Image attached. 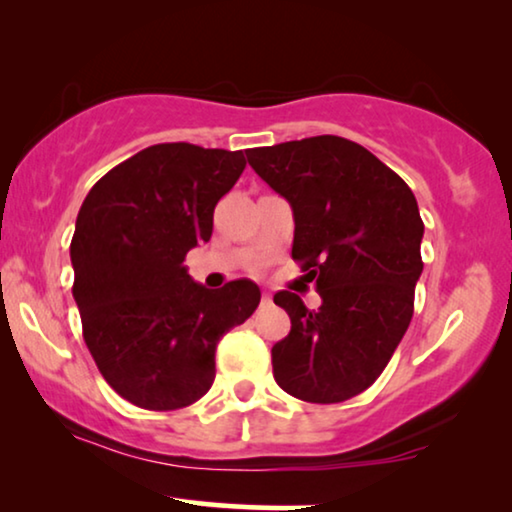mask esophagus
Instances as JSON below:
<instances>
[{
    "instance_id": "esophagus-1",
    "label": "esophagus",
    "mask_w": 512,
    "mask_h": 512,
    "mask_svg": "<svg viewBox=\"0 0 512 512\" xmlns=\"http://www.w3.org/2000/svg\"><path fill=\"white\" fill-rule=\"evenodd\" d=\"M261 303H263V305H270V303H272V296H270L268 291H265L263 296H261Z\"/></svg>"
}]
</instances>
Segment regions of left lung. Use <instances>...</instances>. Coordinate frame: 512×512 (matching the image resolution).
<instances>
[{
  "label": "left lung",
  "instance_id": "left-lung-1",
  "mask_svg": "<svg viewBox=\"0 0 512 512\" xmlns=\"http://www.w3.org/2000/svg\"><path fill=\"white\" fill-rule=\"evenodd\" d=\"M247 160L291 205V256L321 296L307 310L296 293H275L291 331L272 347V375L300 401H347L382 375L410 326L424 270L415 195L345 137L261 146Z\"/></svg>",
  "mask_w": 512,
  "mask_h": 512
}]
</instances>
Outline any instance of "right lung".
<instances>
[{"label":"right lung","instance_id":"1","mask_svg":"<svg viewBox=\"0 0 512 512\" xmlns=\"http://www.w3.org/2000/svg\"><path fill=\"white\" fill-rule=\"evenodd\" d=\"M247 165L242 151L156 144L109 170L72 237L83 340L109 387L144 410H179L216 375V345L261 303L251 279L193 282L184 258L209 242L214 207Z\"/></svg>","mask_w":512,"mask_h":512}]
</instances>
